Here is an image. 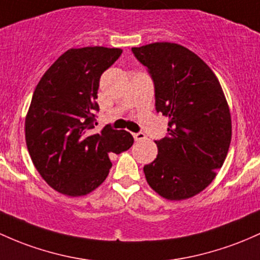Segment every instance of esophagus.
Listing matches in <instances>:
<instances>
[{"label":"esophagus","mask_w":260,"mask_h":260,"mask_svg":"<svg viewBox=\"0 0 260 260\" xmlns=\"http://www.w3.org/2000/svg\"><path fill=\"white\" fill-rule=\"evenodd\" d=\"M133 138L136 139V141H142V139L145 138V135L143 132H138V133H133Z\"/></svg>","instance_id":"1"}]
</instances>
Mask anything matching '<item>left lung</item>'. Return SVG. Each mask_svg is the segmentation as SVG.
I'll return each instance as SVG.
<instances>
[{"mask_svg": "<svg viewBox=\"0 0 260 260\" xmlns=\"http://www.w3.org/2000/svg\"><path fill=\"white\" fill-rule=\"evenodd\" d=\"M154 82L155 110L169 117L158 155L143 170L168 200L199 193L223 165L232 137L231 113L218 79L201 58L175 43L132 48Z\"/></svg>", "mask_w": 260, "mask_h": 260, "instance_id": "left-lung-1", "label": "left lung"}]
</instances>
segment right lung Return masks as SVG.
<instances>
[{
    "instance_id": "obj_1",
    "label": "right lung",
    "mask_w": 260,
    "mask_h": 260,
    "mask_svg": "<svg viewBox=\"0 0 260 260\" xmlns=\"http://www.w3.org/2000/svg\"><path fill=\"white\" fill-rule=\"evenodd\" d=\"M118 48L69 49L45 71L25 117V143L34 167L54 190L82 196L107 178L110 155L132 147V135L107 124L93 128L100 78L117 59Z\"/></svg>"
}]
</instances>
